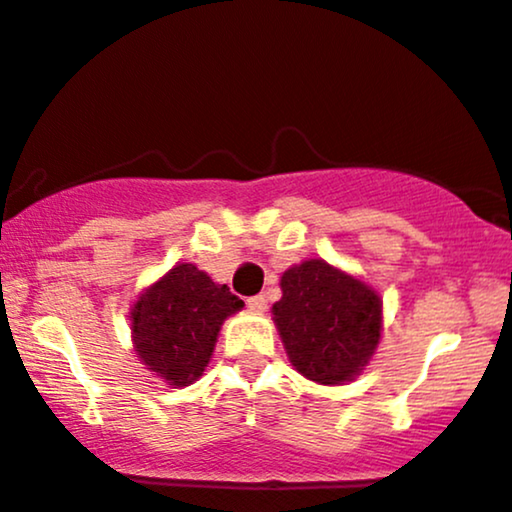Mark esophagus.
I'll use <instances>...</instances> for the list:
<instances>
[{
    "instance_id": "1",
    "label": "esophagus",
    "mask_w": 512,
    "mask_h": 512,
    "mask_svg": "<svg viewBox=\"0 0 512 512\" xmlns=\"http://www.w3.org/2000/svg\"><path fill=\"white\" fill-rule=\"evenodd\" d=\"M248 308H252V310H262L267 308V296H264V293H257V296H250L248 298Z\"/></svg>"
}]
</instances>
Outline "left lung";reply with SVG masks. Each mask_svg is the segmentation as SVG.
Returning <instances> with one entry per match:
<instances>
[{"label":"left lung","instance_id":"left-lung-1","mask_svg":"<svg viewBox=\"0 0 512 512\" xmlns=\"http://www.w3.org/2000/svg\"><path fill=\"white\" fill-rule=\"evenodd\" d=\"M281 293L272 313L293 368L322 385L354 380L380 342L378 293L322 260L284 272Z\"/></svg>","mask_w":512,"mask_h":512}]
</instances>
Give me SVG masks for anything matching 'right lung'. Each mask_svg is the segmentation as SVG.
Returning a JSON list of instances; mask_svg holds the SVG:
<instances>
[{
  "label": "right lung",
  "mask_w": 512,
  "mask_h": 512,
  "mask_svg": "<svg viewBox=\"0 0 512 512\" xmlns=\"http://www.w3.org/2000/svg\"><path fill=\"white\" fill-rule=\"evenodd\" d=\"M240 308L226 284H214L195 264H178L134 305V349L151 373L185 387L204 373L223 320Z\"/></svg>",
  "instance_id": "obj_1"
}]
</instances>
